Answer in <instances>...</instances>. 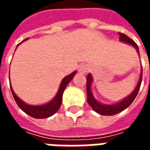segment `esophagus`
Segmentation results:
<instances>
[{
	"instance_id": "1",
	"label": "esophagus",
	"mask_w": 150,
	"mask_h": 150,
	"mask_svg": "<svg viewBox=\"0 0 150 150\" xmlns=\"http://www.w3.org/2000/svg\"><path fill=\"white\" fill-rule=\"evenodd\" d=\"M78 70L80 74H86L88 71V67L85 64H82L79 67Z\"/></svg>"
}]
</instances>
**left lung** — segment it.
<instances>
[{
  "mask_svg": "<svg viewBox=\"0 0 150 150\" xmlns=\"http://www.w3.org/2000/svg\"><path fill=\"white\" fill-rule=\"evenodd\" d=\"M120 34V41L126 44H129L132 46L137 50V52L138 53L139 56V49L137 45L134 42V41H132L130 38H129L125 34H122V33H119ZM142 71H141V75H140V78H139L138 83L137 85L136 86L135 89L133 90L131 94L128 96L127 97L123 99L122 100L117 102L116 104H102L100 102H99L95 99L94 96L92 94L91 91V83L93 82V78L91 76V74H88L87 76V96H88V102L89 105L92 108V109L96 112L99 113L100 115H103V116H112L115 114L120 112L124 111L125 108L129 107L130 104H132V101L135 100L137 95L138 93L139 89L141 87V83H142Z\"/></svg>",
  "mask_w": 150,
  "mask_h": 150,
  "instance_id": "left-lung-1",
  "label": "left lung"
}]
</instances>
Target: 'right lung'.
Here are the masks:
<instances>
[{
    "label": "right lung",
    "instance_id": "right-lung-1",
    "mask_svg": "<svg viewBox=\"0 0 150 150\" xmlns=\"http://www.w3.org/2000/svg\"><path fill=\"white\" fill-rule=\"evenodd\" d=\"M25 40H24V41H25ZM24 41H22L21 42H23ZM21 43H19L18 46ZM17 47H16V49H17ZM75 74H76V71L72 72L71 74H70L67 76H66L65 78L62 79V82L60 83V86H59V91L57 92L55 96L53 98V100H51L50 102H48V103H46L45 104H42V105H30V104H28L26 103H25L24 101L21 100V99L18 97L17 95L15 94L14 91L13 90V88H12L11 83L9 82V83H10V89H11L12 94L13 96V98H14L17 104L18 105V107L20 108L24 112L28 114L29 116L34 117V118H36V119L47 118V117L53 116L59 109V108H60L61 104H62L63 91L65 90V88H67V84L71 82L72 79L74 78Z\"/></svg>",
    "mask_w": 150,
    "mask_h": 150
}]
</instances>
